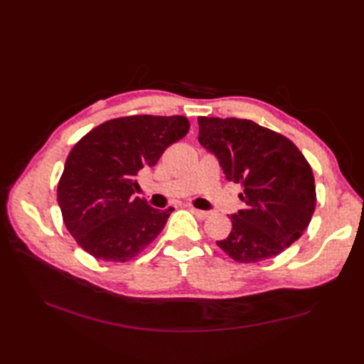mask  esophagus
I'll use <instances>...</instances> for the list:
<instances>
[{"label": "esophagus", "mask_w": 364, "mask_h": 364, "mask_svg": "<svg viewBox=\"0 0 364 364\" xmlns=\"http://www.w3.org/2000/svg\"><path fill=\"white\" fill-rule=\"evenodd\" d=\"M191 211L194 213L198 219H206V218H210V211H202V210H197V208H191Z\"/></svg>", "instance_id": "1"}]
</instances>
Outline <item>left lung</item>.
<instances>
[{"instance_id": "8db88e82", "label": "left lung", "mask_w": 364, "mask_h": 364, "mask_svg": "<svg viewBox=\"0 0 364 364\" xmlns=\"http://www.w3.org/2000/svg\"><path fill=\"white\" fill-rule=\"evenodd\" d=\"M198 142L241 183L244 210L228 215L231 233L218 241L237 262L274 258L304 235L316 208L311 166L289 139L245 119L198 117Z\"/></svg>"}]
</instances>
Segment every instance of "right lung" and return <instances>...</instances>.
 <instances>
[{
  "instance_id": "1",
  "label": "right lung",
  "mask_w": 364,
  "mask_h": 364,
  "mask_svg": "<svg viewBox=\"0 0 364 364\" xmlns=\"http://www.w3.org/2000/svg\"><path fill=\"white\" fill-rule=\"evenodd\" d=\"M188 131L183 115H133L102 123L73 146L58 203L67 230L89 255L125 262L161 233L173 208L156 210L134 197L136 178Z\"/></svg>"
}]
</instances>
